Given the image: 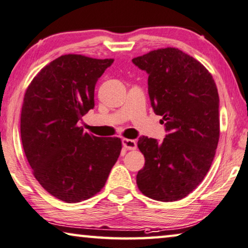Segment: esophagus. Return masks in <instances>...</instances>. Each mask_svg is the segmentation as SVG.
Here are the masks:
<instances>
[{"label": "esophagus", "instance_id": "esophagus-1", "mask_svg": "<svg viewBox=\"0 0 248 248\" xmlns=\"http://www.w3.org/2000/svg\"><path fill=\"white\" fill-rule=\"evenodd\" d=\"M123 145L124 148H127L129 150H136L137 149V142L136 140L132 139H123Z\"/></svg>", "mask_w": 248, "mask_h": 248}]
</instances>
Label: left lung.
I'll return each mask as SVG.
<instances>
[{"label": "left lung", "mask_w": 248, "mask_h": 248, "mask_svg": "<svg viewBox=\"0 0 248 248\" xmlns=\"http://www.w3.org/2000/svg\"><path fill=\"white\" fill-rule=\"evenodd\" d=\"M132 62L149 75L151 106L168 131L161 142L139 138L146 161L137 186L155 201H179L202 182L215 157L220 131L216 83L201 62L176 47L150 51Z\"/></svg>", "instance_id": "left-lung-1"}]
</instances>
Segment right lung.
Segmentation results:
<instances>
[{
  "label": "right lung",
  "mask_w": 248,
  "mask_h": 248,
  "mask_svg": "<svg viewBox=\"0 0 248 248\" xmlns=\"http://www.w3.org/2000/svg\"><path fill=\"white\" fill-rule=\"evenodd\" d=\"M113 59L65 54L46 64L25 91L21 139L32 172L53 197L79 202L93 197L108 179L123 142L79 127L94 107V86Z\"/></svg>",
  "instance_id": "add662e5"
}]
</instances>
